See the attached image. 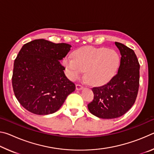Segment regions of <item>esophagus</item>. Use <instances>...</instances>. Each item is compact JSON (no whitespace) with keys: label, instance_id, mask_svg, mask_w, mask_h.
Wrapping results in <instances>:
<instances>
[{"label":"esophagus","instance_id":"obj_1","mask_svg":"<svg viewBox=\"0 0 154 154\" xmlns=\"http://www.w3.org/2000/svg\"><path fill=\"white\" fill-rule=\"evenodd\" d=\"M83 88L82 85L81 84H76V90H81Z\"/></svg>","mask_w":154,"mask_h":154}]
</instances>
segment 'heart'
I'll list each match as a JSON object with an SVG mask.
<instances>
[{
	"instance_id": "heart-1",
	"label": "heart",
	"mask_w": 154,
	"mask_h": 154,
	"mask_svg": "<svg viewBox=\"0 0 154 154\" xmlns=\"http://www.w3.org/2000/svg\"><path fill=\"white\" fill-rule=\"evenodd\" d=\"M120 58L112 49L84 46L73 52V57H66L64 64L72 80L79 78L85 71V77L93 85L109 82L118 71Z\"/></svg>"
}]
</instances>
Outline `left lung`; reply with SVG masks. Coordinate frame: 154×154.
<instances>
[{
	"instance_id": "obj_1",
	"label": "left lung",
	"mask_w": 154,
	"mask_h": 154,
	"mask_svg": "<svg viewBox=\"0 0 154 154\" xmlns=\"http://www.w3.org/2000/svg\"><path fill=\"white\" fill-rule=\"evenodd\" d=\"M115 44L121 54L118 73L106 84L92 88L94 99L88 105L91 113L103 119L123 116L134 104L139 91L140 64L136 54L124 44Z\"/></svg>"
}]
</instances>
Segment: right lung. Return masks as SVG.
Segmentation results:
<instances>
[{
  "mask_svg": "<svg viewBox=\"0 0 154 154\" xmlns=\"http://www.w3.org/2000/svg\"><path fill=\"white\" fill-rule=\"evenodd\" d=\"M66 43L36 39L24 44L15 60L14 94L23 107L36 115L56 112L75 85L64 74L60 60L71 50Z\"/></svg>",
  "mask_w": 154,
  "mask_h": 154,
  "instance_id": "obj_1",
  "label": "right lung"
}]
</instances>
